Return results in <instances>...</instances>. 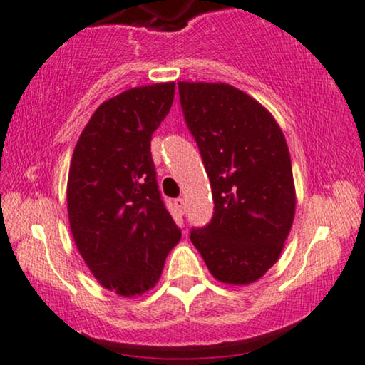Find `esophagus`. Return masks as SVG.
<instances>
[{
	"instance_id": "obj_1",
	"label": "esophagus",
	"mask_w": 365,
	"mask_h": 365,
	"mask_svg": "<svg viewBox=\"0 0 365 365\" xmlns=\"http://www.w3.org/2000/svg\"><path fill=\"white\" fill-rule=\"evenodd\" d=\"M175 207H177L180 214H183V212H185V202H183V198H177V200H175Z\"/></svg>"
}]
</instances>
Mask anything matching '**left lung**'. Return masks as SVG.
<instances>
[{"label":"left lung","mask_w":365,"mask_h":365,"mask_svg":"<svg viewBox=\"0 0 365 365\" xmlns=\"http://www.w3.org/2000/svg\"><path fill=\"white\" fill-rule=\"evenodd\" d=\"M180 104L210 178L214 217L190 241L217 281L255 283L279 259L297 192L279 124L225 82H178Z\"/></svg>","instance_id":"obj_1"}]
</instances>
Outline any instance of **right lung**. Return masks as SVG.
Returning a JSON list of instances; mask_svg holds the SVG:
<instances>
[{"label": "right lung", "instance_id": "add662e5", "mask_svg": "<svg viewBox=\"0 0 365 365\" xmlns=\"http://www.w3.org/2000/svg\"><path fill=\"white\" fill-rule=\"evenodd\" d=\"M175 82L133 87L94 110L67 180L71 232L101 286L119 297L150 292L182 232L161 202L151 136L170 113Z\"/></svg>", "mask_w": 365, "mask_h": 365}]
</instances>
